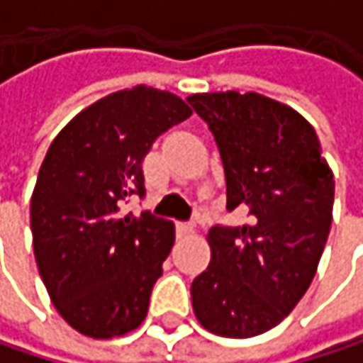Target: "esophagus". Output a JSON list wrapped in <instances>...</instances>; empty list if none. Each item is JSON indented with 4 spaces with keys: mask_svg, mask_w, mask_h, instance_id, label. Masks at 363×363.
<instances>
[{
    "mask_svg": "<svg viewBox=\"0 0 363 363\" xmlns=\"http://www.w3.org/2000/svg\"><path fill=\"white\" fill-rule=\"evenodd\" d=\"M193 229H195V225H193V223H177V233H179V238L191 235V233H193Z\"/></svg>",
    "mask_w": 363,
    "mask_h": 363,
    "instance_id": "esophagus-1",
    "label": "esophagus"
}]
</instances>
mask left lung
Wrapping results in <instances>:
<instances>
[{"instance_id":"obj_1","label":"left lung","mask_w":363,"mask_h":363,"mask_svg":"<svg viewBox=\"0 0 363 363\" xmlns=\"http://www.w3.org/2000/svg\"><path fill=\"white\" fill-rule=\"evenodd\" d=\"M208 123L242 227L208 233L210 264L191 284L195 318L212 334L250 338L275 328L307 292L326 246L334 179L313 125L248 92L186 99Z\"/></svg>"}]
</instances>
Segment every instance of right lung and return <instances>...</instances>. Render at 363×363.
Listing matches in <instances>:
<instances>
[{"label":"right lung","instance_id":"add662e5","mask_svg":"<svg viewBox=\"0 0 363 363\" xmlns=\"http://www.w3.org/2000/svg\"><path fill=\"white\" fill-rule=\"evenodd\" d=\"M189 115L177 94L136 86L75 115L45 153L31 197L37 269L56 311L86 336H121L147 318L174 223L123 206L145 197L155 138Z\"/></svg>","mask_w":363,"mask_h":363}]
</instances>
